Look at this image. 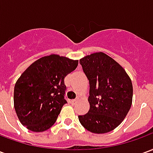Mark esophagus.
Masks as SVG:
<instances>
[{
	"label": "esophagus",
	"mask_w": 153,
	"mask_h": 153,
	"mask_svg": "<svg viewBox=\"0 0 153 153\" xmlns=\"http://www.w3.org/2000/svg\"><path fill=\"white\" fill-rule=\"evenodd\" d=\"M78 101H79V98H76V99L71 100V101H70V102H71V104H75V103L78 102Z\"/></svg>",
	"instance_id": "obj_1"
}]
</instances>
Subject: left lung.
<instances>
[{
	"label": "left lung",
	"instance_id": "1",
	"mask_svg": "<svg viewBox=\"0 0 153 153\" xmlns=\"http://www.w3.org/2000/svg\"><path fill=\"white\" fill-rule=\"evenodd\" d=\"M79 63L90 87V109L79 115V122L92 133H108L121 124L131 107V79L120 64L103 52L83 57Z\"/></svg>",
	"mask_w": 153,
	"mask_h": 153
}]
</instances>
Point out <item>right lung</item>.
Instances as JSON below:
<instances>
[{"mask_svg": "<svg viewBox=\"0 0 153 153\" xmlns=\"http://www.w3.org/2000/svg\"><path fill=\"white\" fill-rule=\"evenodd\" d=\"M79 60L58 55L42 57L19 78L14 90V106L19 121L33 132H43L56 121L65 99V78Z\"/></svg>", "mask_w": 153, "mask_h": 153, "instance_id": "right-lung-1", "label": "right lung"}]
</instances>
